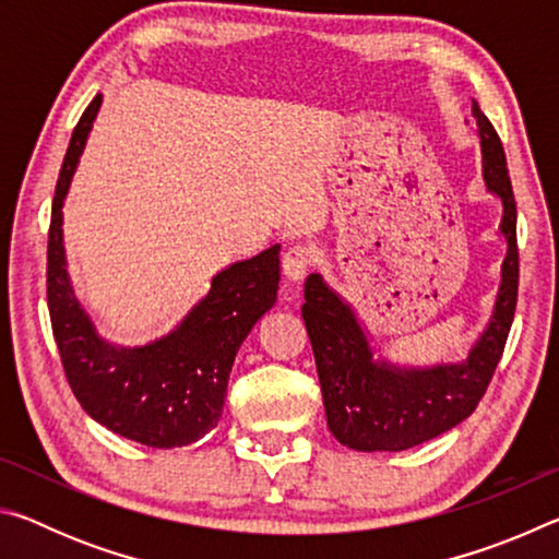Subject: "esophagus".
<instances>
[{
  "instance_id": "1",
  "label": "esophagus",
  "mask_w": 559,
  "mask_h": 559,
  "mask_svg": "<svg viewBox=\"0 0 559 559\" xmlns=\"http://www.w3.org/2000/svg\"><path fill=\"white\" fill-rule=\"evenodd\" d=\"M310 266H313V251L308 246H290V249L283 253V276L293 283H300L308 276Z\"/></svg>"
}]
</instances>
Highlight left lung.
<instances>
[{
    "label": "left lung",
    "mask_w": 559,
    "mask_h": 559,
    "mask_svg": "<svg viewBox=\"0 0 559 559\" xmlns=\"http://www.w3.org/2000/svg\"><path fill=\"white\" fill-rule=\"evenodd\" d=\"M484 182L503 204L500 234L508 243L488 328L463 362L400 367L374 359L355 310L320 273L306 281L302 320L313 345L320 390L333 437L355 451H404L449 431L484 400L503 355L518 302V210L496 128L473 100Z\"/></svg>",
    "instance_id": "left-lung-1"
}]
</instances>
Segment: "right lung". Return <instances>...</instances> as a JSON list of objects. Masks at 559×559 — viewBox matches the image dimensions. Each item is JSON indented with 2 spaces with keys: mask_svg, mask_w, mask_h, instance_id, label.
I'll list each match as a JSON object with an SVG mask.
<instances>
[{
  "mask_svg": "<svg viewBox=\"0 0 559 559\" xmlns=\"http://www.w3.org/2000/svg\"><path fill=\"white\" fill-rule=\"evenodd\" d=\"M100 103L98 93L73 128L56 182L46 251L53 340L66 380L91 419L153 449L187 447L222 419L234 357L259 318L276 302L281 246L216 273L210 293L173 333L155 343L120 347L103 340L73 296L61 229L63 200Z\"/></svg>",
  "mask_w": 559,
  "mask_h": 559,
  "instance_id": "obj_1",
  "label": "right lung"
}]
</instances>
